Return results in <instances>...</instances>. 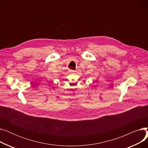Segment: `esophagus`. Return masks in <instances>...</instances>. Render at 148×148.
Instances as JSON below:
<instances>
[{
	"label": "esophagus",
	"mask_w": 148,
	"mask_h": 148,
	"mask_svg": "<svg viewBox=\"0 0 148 148\" xmlns=\"http://www.w3.org/2000/svg\"><path fill=\"white\" fill-rule=\"evenodd\" d=\"M69 72L70 73H74L75 71H74V70H73V69H69Z\"/></svg>",
	"instance_id": "1"
}]
</instances>
